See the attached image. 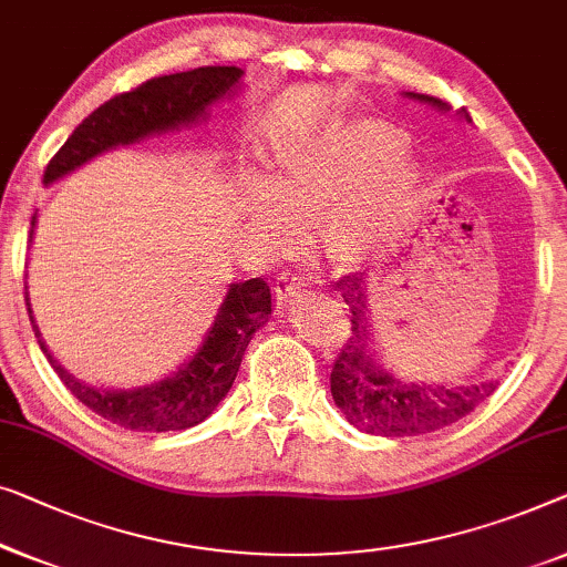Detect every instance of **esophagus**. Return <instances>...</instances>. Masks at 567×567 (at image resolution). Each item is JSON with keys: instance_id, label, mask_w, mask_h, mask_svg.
<instances>
[{"instance_id": "1", "label": "esophagus", "mask_w": 567, "mask_h": 567, "mask_svg": "<svg viewBox=\"0 0 567 567\" xmlns=\"http://www.w3.org/2000/svg\"><path fill=\"white\" fill-rule=\"evenodd\" d=\"M301 291H303V281L293 274H281L276 278V299L281 307H286V303L297 299Z\"/></svg>"}]
</instances>
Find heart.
Instances as JSON below:
<instances>
[{
	"instance_id": "heart-1",
	"label": "heart",
	"mask_w": 567,
	"mask_h": 567,
	"mask_svg": "<svg viewBox=\"0 0 567 567\" xmlns=\"http://www.w3.org/2000/svg\"><path fill=\"white\" fill-rule=\"evenodd\" d=\"M401 127L371 114L334 117L278 153L274 188L250 194V215L278 245L317 229L334 268H355L396 235L422 192V168Z\"/></svg>"
}]
</instances>
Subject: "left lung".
Masks as SVG:
<instances>
[{
	"label": "left lung",
	"mask_w": 567,
	"mask_h": 567,
	"mask_svg": "<svg viewBox=\"0 0 567 567\" xmlns=\"http://www.w3.org/2000/svg\"><path fill=\"white\" fill-rule=\"evenodd\" d=\"M440 112H450L445 102L426 94H406ZM465 122L471 114L457 112ZM350 309V338L334 360L330 389L352 426L360 432L381 434V437H416V434L437 432L463 420L475 406L483 404L496 391L498 381L465 383V385H430L401 381L383 365L375 348L371 307H368L365 278L344 276L334 286Z\"/></svg>",
	"instance_id": "left-lung-1"
}]
</instances>
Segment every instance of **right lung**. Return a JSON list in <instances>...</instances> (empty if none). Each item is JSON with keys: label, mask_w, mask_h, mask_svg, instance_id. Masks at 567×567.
Segmentation results:
<instances>
[{"label": "right lung", "mask_w": 567, "mask_h": 567, "mask_svg": "<svg viewBox=\"0 0 567 567\" xmlns=\"http://www.w3.org/2000/svg\"><path fill=\"white\" fill-rule=\"evenodd\" d=\"M240 84L243 69L237 65H202L194 71L151 79L133 92L117 94L73 130L69 141L48 163L43 184L51 186L112 147L141 143L151 135L192 127L207 120L212 104L233 96ZM35 219L32 217L30 223V240L35 233ZM24 303L40 350L45 352L48 363L59 373L65 389L106 422L133 432H178L207 420L233 389L252 334L268 322L274 311L270 286L264 278L229 284L199 350L178 365V371L137 389H96L71 375L51 355L32 317L28 286H24Z\"/></svg>", "instance_id": "add662e5"}]
</instances>
